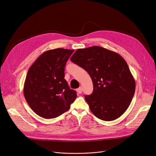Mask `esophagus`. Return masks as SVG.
Returning a JSON list of instances; mask_svg holds the SVG:
<instances>
[{
    "label": "esophagus",
    "mask_w": 156,
    "mask_h": 156,
    "mask_svg": "<svg viewBox=\"0 0 156 156\" xmlns=\"http://www.w3.org/2000/svg\"><path fill=\"white\" fill-rule=\"evenodd\" d=\"M77 92L79 94H81L82 92H83V88L81 87H80L79 88L77 89Z\"/></svg>",
    "instance_id": "34e87169"
}]
</instances>
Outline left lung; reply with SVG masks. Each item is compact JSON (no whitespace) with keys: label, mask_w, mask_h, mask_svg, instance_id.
<instances>
[{"label":"left lung","mask_w":156,"mask_h":156,"mask_svg":"<svg viewBox=\"0 0 156 156\" xmlns=\"http://www.w3.org/2000/svg\"><path fill=\"white\" fill-rule=\"evenodd\" d=\"M70 60L85 69L92 79L93 92L84 98L93 114L104 121L123 115L135 91V81L126 60L100 46L78 49Z\"/></svg>","instance_id":"left-lung-1"}]
</instances>
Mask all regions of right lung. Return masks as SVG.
Segmentation results:
<instances>
[{"label": "right lung", "mask_w": 156, "mask_h": 156, "mask_svg": "<svg viewBox=\"0 0 156 156\" xmlns=\"http://www.w3.org/2000/svg\"><path fill=\"white\" fill-rule=\"evenodd\" d=\"M74 50L58 48L45 51L28 70L23 94L36 114L54 119L66 112L77 98L64 79V68Z\"/></svg>", "instance_id": "obj_1"}]
</instances>
